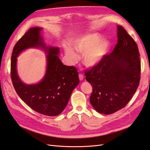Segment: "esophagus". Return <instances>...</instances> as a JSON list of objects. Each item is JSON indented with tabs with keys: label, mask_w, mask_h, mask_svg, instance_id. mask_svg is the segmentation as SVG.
Segmentation results:
<instances>
[{
	"label": "esophagus",
	"mask_w": 150,
	"mask_h": 150,
	"mask_svg": "<svg viewBox=\"0 0 150 150\" xmlns=\"http://www.w3.org/2000/svg\"><path fill=\"white\" fill-rule=\"evenodd\" d=\"M79 78L80 79V81H83L84 79V76L82 74H79Z\"/></svg>",
	"instance_id": "esophagus-1"
}]
</instances>
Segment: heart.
Returning <instances> with one entry per match:
<instances>
[{"instance_id": "heart-1", "label": "heart", "mask_w": 150, "mask_h": 150, "mask_svg": "<svg viewBox=\"0 0 150 150\" xmlns=\"http://www.w3.org/2000/svg\"><path fill=\"white\" fill-rule=\"evenodd\" d=\"M110 43L105 39H101V35L97 33L83 35L76 39L74 46L64 47L66 56L71 63L78 59L76 51L83 55V64L88 67H94L100 62L108 53Z\"/></svg>"}]
</instances>
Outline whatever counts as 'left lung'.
<instances>
[{
	"label": "left lung",
	"mask_w": 150,
	"mask_h": 150,
	"mask_svg": "<svg viewBox=\"0 0 150 150\" xmlns=\"http://www.w3.org/2000/svg\"><path fill=\"white\" fill-rule=\"evenodd\" d=\"M117 43L112 52L85 72L91 84L89 101L94 110L110 115L123 108L137 91L141 63L137 44L121 25H117Z\"/></svg>",
	"instance_id": "left-lung-1"
}]
</instances>
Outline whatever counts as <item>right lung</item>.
Here are the masks:
<instances>
[{
    "mask_svg": "<svg viewBox=\"0 0 150 150\" xmlns=\"http://www.w3.org/2000/svg\"><path fill=\"white\" fill-rule=\"evenodd\" d=\"M42 30L39 27L29 29L16 44L11 57V79L16 93L31 109L44 115L56 116L64 110L79 79L76 67L65 66L61 61L59 47L46 46ZM30 48L44 50L47 54V66L46 73L40 82L27 85L17 74L16 61L22 52Z\"/></svg>",
    "mask_w": 150,
    "mask_h": 150,
    "instance_id": "obj_1",
    "label": "right lung"
}]
</instances>
